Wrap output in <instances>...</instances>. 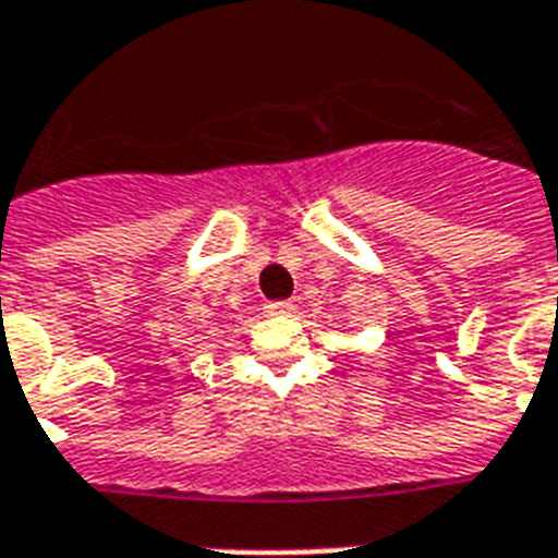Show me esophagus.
<instances>
[{
  "label": "esophagus",
  "mask_w": 558,
  "mask_h": 558,
  "mask_svg": "<svg viewBox=\"0 0 558 558\" xmlns=\"http://www.w3.org/2000/svg\"><path fill=\"white\" fill-rule=\"evenodd\" d=\"M293 311H296V305H293V302H267L265 305V314H270V316H291Z\"/></svg>",
  "instance_id": "1"
}]
</instances>
